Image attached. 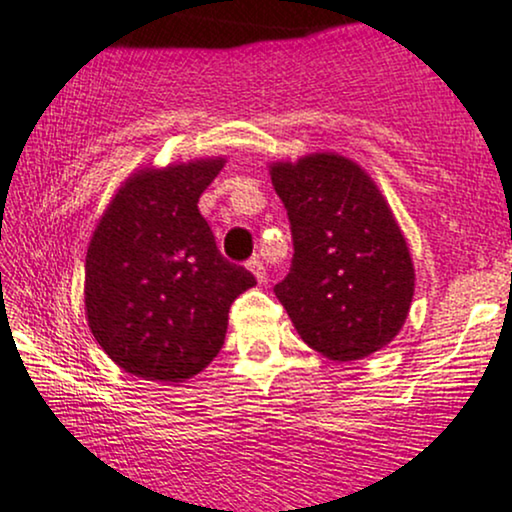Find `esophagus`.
Returning <instances> with one entry per match:
<instances>
[{
	"mask_svg": "<svg viewBox=\"0 0 512 512\" xmlns=\"http://www.w3.org/2000/svg\"><path fill=\"white\" fill-rule=\"evenodd\" d=\"M246 268H249L251 273L256 275V280H258V282H266V266H263L261 258H258V256L249 258V261H246Z\"/></svg>",
	"mask_w": 512,
	"mask_h": 512,
	"instance_id": "1",
	"label": "esophagus"
}]
</instances>
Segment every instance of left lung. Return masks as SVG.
I'll return each mask as SVG.
<instances>
[{
	"label": "left lung",
	"instance_id": "1",
	"mask_svg": "<svg viewBox=\"0 0 512 512\" xmlns=\"http://www.w3.org/2000/svg\"><path fill=\"white\" fill-rule=\"evenodd\" d=\"M292 266L275 285L302 340L335 362L381 350L410 311L414 268L386 198L352 160L316 153L275 162Z\"/></svg>",
	"mask_w": 512,
	"mask_h": 512
}]
</instances>
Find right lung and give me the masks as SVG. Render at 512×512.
I'll return each mask as SVG.
<instances>
[{"mask_svg":"<svg viewBox=\"0 0 512 512\" xmlns=\"http://www.w3.org/2000/svg\"><path fill=\"white\" fill-rule=\"evenodd\" d=\"M225 160H198L126 179L86 256V314L114 364L179 383L218 357L234 299L256 285L220 254L198 210Z\"/></svg>","mask_w":512,"mask_h":512,"instance_id":"obj_1","label":"right lung"}]
</instances>
